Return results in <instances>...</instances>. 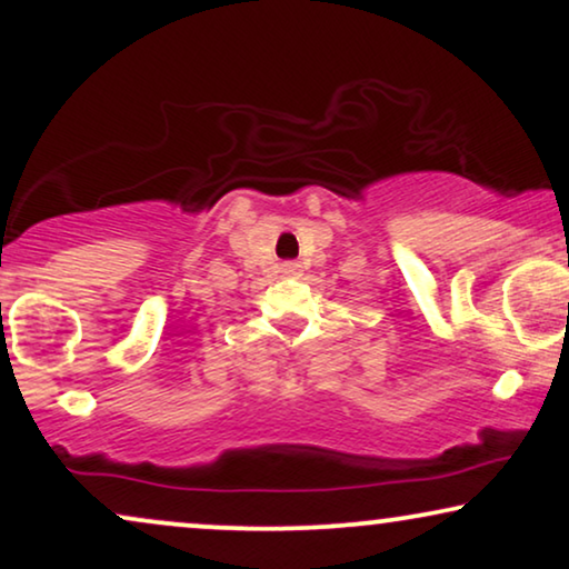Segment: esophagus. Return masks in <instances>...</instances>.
<instances>
[{
	"mask_svg": "<svg viewBox=\"0 0 569 569\" xmlns=\"http://www.w3.org/2000/svg\"><path fill=\"white\" fill-rule=\"evenodd\" d=\"M279 271H282V274H287V277H300L302 267L298 261H282V263H279Z\"/></svg>",
	"mask_w": 569,
	"mask_h": 569,
	"instance_id": "1",
	"label": "esophagus"
}]
</instances>
